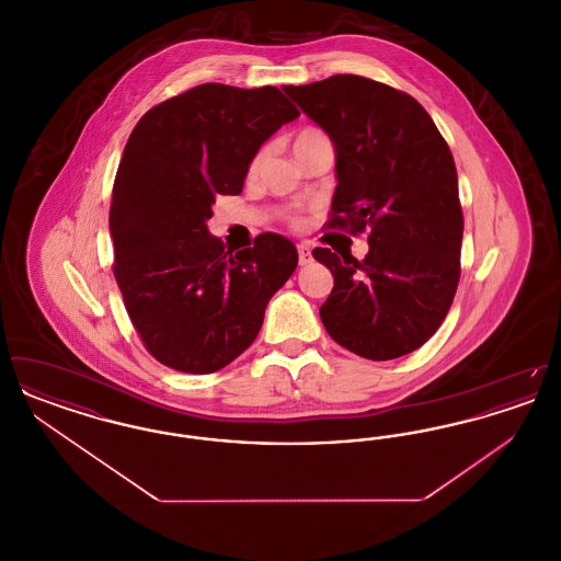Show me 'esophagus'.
<instances>
[{"label":"esophagus","mask_w":561,"mask_h":561,"mask_svg":"<svg viewBox=\"0 0 561 561\" xmlns=\"http://www.w3.org/2000/svg\"><path fill=\"white\" fill-rule=\"evenodd\" d=\"M311 261H313L311 245H307V243H298V265H300V267H305V265H309Z\"/></svg>","instance_id":"obj_1"}]
</instances>
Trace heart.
I'll return each instance as SVG.
<instances>
[{
	"instance_id": "heart-1",
	"label": "heart",
	"mask_w": 561,
	"mask_h": 561,
	"mask_svg": "<svg viewBox=\"0 0 561 561\" xmlns=\"http://www.w3.org/2000/svg\"><path fill=\"white\" fill-rule=\"evenodd\" d=\"M321 138H328V136L321 133V130H318V128H305V130H300V133L296 134V138H294V151L307 147L309 142L321 140ZM259 160H261V158H254V161H252V170L259 165ZM288 225H290V227H300V225H302V218H300L298 214H293V216H288Z\"/></svg>"
}]
</instances>
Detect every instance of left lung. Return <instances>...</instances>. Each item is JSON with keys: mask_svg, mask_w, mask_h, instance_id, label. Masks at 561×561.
I'll use <instances>...</instances> for the list:
<instances>
[{"mask_svg": "<svg viewBox=\"0 0 561 561\" xmlns=\"http://www.w3.org/2000/svg\"><path fill=\"white\" fill-rule=\"evenodd\" d=\"M284 90L336 147L328 227L368 231L364 261L313 250L334 275L320 309L328 334L374 362L423 347L460 279L465 222L448 142L416 99L380 81L332 76Z\"/></svg>", "mask_w": 561, "mask_h": 561, "instance_id": "obj_1", "label": "left lung"}]
</instances>
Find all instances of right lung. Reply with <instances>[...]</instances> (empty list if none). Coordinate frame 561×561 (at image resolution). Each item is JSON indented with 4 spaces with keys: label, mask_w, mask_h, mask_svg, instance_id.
Returning <instances> with one entry per match:
<instances>
[{
    "label": "right lung",
    "mask_w": 561,
    "mask_h": 561,
    "mask_svg": "<svg viewBox=\"0 0 561 561\" xmlns=\"http://www.w3.org/2000/svg\"><path fill=\"white\" fill-rule=\"evenodd\" d=\"M300 113L275 85L202 83L149 108L126 142L108 210L113 275L145 348L210 374L250 347L271 296L298 265L293 241L261 233L233 254L208 231L261 145Z\"/></svg>",
    "instance_id": "obj_1"
}]
</instances>
